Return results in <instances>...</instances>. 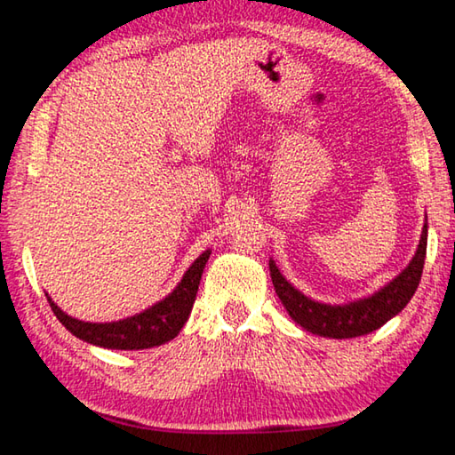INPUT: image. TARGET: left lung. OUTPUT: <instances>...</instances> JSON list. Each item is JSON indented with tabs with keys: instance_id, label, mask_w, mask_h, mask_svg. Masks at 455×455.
I'll return each instance as SVG.
<instances>
[{
	"instance_id": "left-lung-1",
	"label": "left lung",
	"mask_w": 455,
	"mask_h": 455,
	"mask_svg": "<svg viewBox=\"0 0 455 455\" xmlns=\"http://www.w3.org/2000/svg\"><path fill=\"white\" fill-rule=\"evenodd\" d=\"M427 249V219L421 230V238L410 260L402 273L394 281H389L385 287L375 291L373 295L357 299L343 305L319 303L315 299L303 295L301 291L281 275L275 260H268L271 268V279L275 284V292L279 295L281 303L291 319L309 331L313 335L329 337V339H351L371 333L379 329L389 319H394L397 313L403 311V307L411 301L415 289L421 281L423 263H426Z\"/></svg>"
}]
</instances>
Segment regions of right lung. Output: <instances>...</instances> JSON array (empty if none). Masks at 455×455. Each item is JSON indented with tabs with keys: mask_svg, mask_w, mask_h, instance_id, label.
<instances>
[{
	"mask_svg": "<svg viewBox=\"0 0 455 455\" xmlns=\"http://www.w3.org/2000/svg\"><path fill=\"white\" fill-rule=\"evenodd\" d=\"M211 257V249L204 251L195 263L188 267V271L184 273L180 283L176 284L172 292L163 299V301L154 303L148 309L142 313H136L132 317L112 321V323H88L80 321L70 315L64 313L60 307L48 297L50 307L56 317L60 319L72 335H76L82 341L98 345L104 349H122V351H132V349H150L158 347L166 341H171L180 333V329L187 323L188 315L195 305L196 291L200 284V276H203L206 260Z\"/></svg>",
	"mask_w": 455,
	"mask_h": 455,
	"instance_id": "obj_1",
	"label": "right lung"
}]
</instances>
